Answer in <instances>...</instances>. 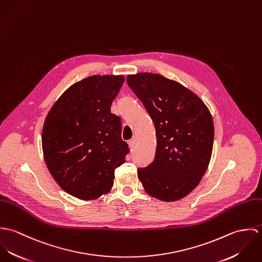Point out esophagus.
I'll use <instances>...</instances> for the list:
<instances>
[{
    "mask_svg": "<svg viewBox=\"0 0 262 262\" xmlns=\"http://www.w3.org/2000/svg\"><path fill=\"white\" fill-rule=\"evenodd\" d=\"M135 143H136V138H135V137H133L132 139H130V140L128 141V144H129V146H130L131 148H132V147H134Z\"/></svg>",
    "mask_w": 262,
    "mask_h": 262,
    "instance_id": "1",
    "label": "esophagus"
}]
</instances>
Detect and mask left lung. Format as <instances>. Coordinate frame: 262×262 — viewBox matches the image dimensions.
<instances>
[{"label":"left lung","mask_w":262,"mask_h":262,"mask_svg":"<svg viewBox=\"0 0 262 262\" xmlns=\"http://www.w3.org/2000/svg\"><path fill=\"white\" fill-rule=\"evenodd\" d=\"M127 83L149 113L157 138L155 158L138 168V179L151 196L179 201L200 184L210 163L212 115L194 93L158 74L128 75Z\"/></svg>","instance_id":"obj_1"}]
</instances>
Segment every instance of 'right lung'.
I'll list each match as a JSON object with an SVG mask.
<instances>
[{"instance_id":"right-lung-1","label":"right lung","mask_w":262,"mask_h":262,"mask_svg":"<svg viewBox=\"0 0 262 262\" xmlns=\"http://www.w3.org/2000/svg\"><path fill=\"white\" fill-rule=\"evenodd\" d=\"M123 75H92L70 86L46 116L42 150L58 186L80 200L111 190L115 169L125 162L121 119L111 113Z\"/></svg>"}]
</instances>
